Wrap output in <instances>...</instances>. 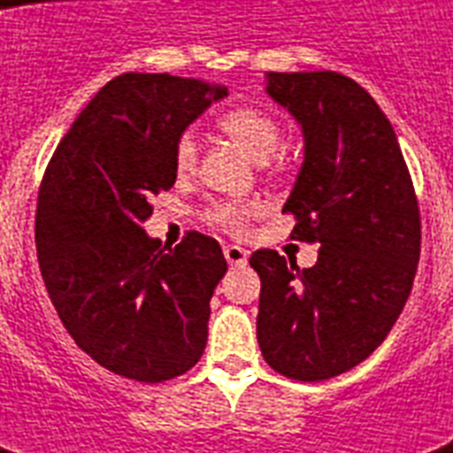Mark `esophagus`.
I'll return each instance as SVG.
<instances>
[{
  "mask_svg": "<svg viewBox=\"0 0 453 453\" xmlns=\"http://www.w3.org/2000/svg\"><path fill=\"white\" fill-rule=\"evenodd\" d=\"M223 254H226V261L230 263V265H247L249 261L247 249L237 247V244H227V247L223 249Z\"/></svg>",
  "mask_w": 453,
  "mask_h": 453,
  "instance_id": "1",
  "label": "esophagus"
}]
</instances>
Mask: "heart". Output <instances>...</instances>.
<instances>
[{
    "label": "heart",
    "instance_id": "b5f03b06",
    "mask_svg": "<svg viewBox=\"0 0 453 453\" xmlns=\"http://www.w3.org/2000/svg\"><path fill=\"white\" fill-rule=\"evenodd\" d=\"M220 129L233 138L242 150L247 152L254 162H265L275 155L282 141V127L275 117L258 108H234L220 117ZM197 166V143L192 134H180L173 143V171L178 178H188L195 173ZM268 171L270 169L268 164ZM258 211L251 202H220L206 211L209 223L230 234L244 233L249 219Z\"/></svg>",
    "mask_w": 453,
    "mask_h": 453
}]
</instances>
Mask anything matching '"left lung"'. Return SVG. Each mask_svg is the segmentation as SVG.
I'll return each mask as SVG.
<instances>
[{"instance_id": "8db88e82", "label": "left lung", "mask_w": 453, "mask_h": 453, "mask_svg": "<svg viewBox=\"0 0 453 453\" xmlns=\"http://www.w3.org/2000/svg\"><path fill=\"white\" fill-rule=\"evenodd\" d=\"M268 96L294 115L305 159L282 211L291 240L319 244L312 268L273 249L256 336L265 362L294 380H326L365 362L397 322L421 256V213L388 117L341 73H268Z\"/></svg>"}]
</instances>
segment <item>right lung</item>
Wrapping results in <instances>:
<instances>
[{
	"label": "right lung",
	"instance_id": "obj_1",
	"mask_svg": "<svg viewBox=\"0 0 453 453\" xmlns=\"http://www.w3.org/2000/svg\"><path fill=\"white\" fill-rule=\"evenodd\" d=\"M226 87L127 73L74 119L46 166L35 242L42 277L74 343L108 372L162 383L197 365L209 301L226 275L220 244L148 237L152 195L176 183L173 143Z\"/></svg>",
	"mask_w": 453,
	"mask_h": 453
}]
</instances>
